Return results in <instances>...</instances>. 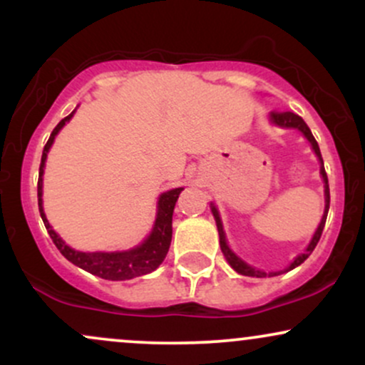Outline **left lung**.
<instances>
[{
  "label": "left lung",
  "mask_w": 365,
  "mask_h": 365,
  "mask_svg": "<svg viewBox=\"0 0 365 365\" xmlns=\"http://www.w3.org/2000/svg\"><path fill=\"white\" fill-rule=\"evenodd\" d=\"M269 123L274 125V127H279V128H293V130H299L300 133L307 139L309 144H311V149L314 150V154H316L317 161H319V173H321V178H322V183H324V212H322V217L319 221V225H317L316 232H314V235L311 238V242H309V245L305 247V250L302 254L297 255L293 261L288 264L287 267L282 271H262L259 269V267H254L250 266L249 262H245L244 259L238 257V255L233 252L232 247L228 245V240H226V235H225V230H223V221H221V216H220V211H217V207L215 206V202H211L209 206H211V212L212 216H215V221H216V226H217V233H220V247H221V252H223L225 259L228 261L230 266L233 267V269L237 271L238 274H244V276H252V278H266V276H278V274H283V273H288V271L295 269L297 266H300L305 259L309 257V255L312 254V250L316 249L317 242H319L321 238V233L322 230H324V223H326V217H328V211H329V185H328V177H326V171H324V163H322V156H321V150H319V145H317L316 139H314L311 128L307 127V123L300 118L299 115H295V113H269Z\"/></svg>",
  "instance_id": "8db88e82"
}]
</instances>
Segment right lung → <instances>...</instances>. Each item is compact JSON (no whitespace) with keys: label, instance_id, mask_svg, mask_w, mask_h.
I'll return each instance as SVG.
<instances>
[{"label":"right lung","instance_id":"obj_1","mask_svg":"<svg viewBox=\"0 0 365 365\" xmlns=\"http://www.w3.org/2000/svg\"><path fill=\"white\" fill-rule=\"evenodd\" d=\"M77 108L54 127L51 135H49L48 144L44 145L43 158H41L39 182H37V200H39V212L44 221L46 230H48L49 237H51L54 245L58 247V250H60L70 262L78 266L81 269L87 271V273L99 276V278L111 279V282H125V279H132L137 278V276L153 273L156 267H159V264L165 261L166 254H168L170 250L171 233H173L171 221H173L175 204H177L178 195L180 192L183 190V187L171 188V190L163 192V194L158 197L156 220H154L153 230H150L149 235L145 237L139 245L127 250H113V252H103V250H98V252H82V250L73 249V247L66 244V242L54 232L53 226L49 225L48 217H46L43 204V177L46 168V159H48V153L54 144L56 135L60 133V130L73 118Z\"/></svg>","mask_w":365,"mask_h":365}]
</instances>
